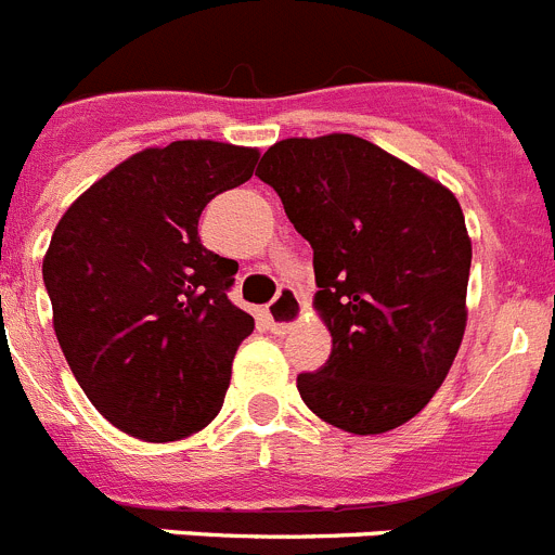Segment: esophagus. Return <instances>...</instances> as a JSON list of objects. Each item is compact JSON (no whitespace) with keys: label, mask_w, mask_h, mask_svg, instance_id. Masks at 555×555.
I'll return each instance as SVG.
<instances>
[{"label":"esophagus","mask_w":555,"mask_h":555,"mask_svg":"<svg viewBox=\"0 0 555 555\" xmlns=\"http://www.w3.org/2000/svg\"><path fill=\"white\" fill-rule=\"evenodd\" d=\"M302 300L300 294L294 292L292 286H283L272 306L267 308V325L272 333H288L297 322L302 320Z\"/></svg>","instance_id":"obj_1"}]
</instances>
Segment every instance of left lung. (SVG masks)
Listing matches in <instances>:
<instances>
[{"label": "left lung", "mask_w": 555, "mask_h": 555, "mask_svg": "<svg viewBox=\"0 0 555 555\" xmlns=\"http://www.w3.org/2000/svg\"><path fill=\"white\" fill-rule=\"evenodd\" d=\"M255 175L311 244L313 306L333 336L325 366L297 375L302 403L361 436L409 423L467 325L473 244L459 199L350 132L278 141Z\"/></svg>", "instance_id": "left-lung-1"}]
</instances>
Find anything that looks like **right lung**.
<instances>
[{
  "mask_svg": "<svg viewBox=\"0 0 555 555\" xmlns=\"http://www.w3.org/2000/svg\"><path fill=\"white\" fill-rule=\"evenodd\" d=\"M258 150L171 141L127 158L63 214L47 258L55 336L94 409L144 442L222 409L255 320L228 300L238 263L203 247L199 214L253 178Z\"/></svg>",
  "mask_w": 555,
  "mask_h": 555,
  "instance_id": "add662e5",
  "label": "right lung"
}]
</instances>
